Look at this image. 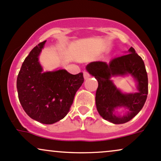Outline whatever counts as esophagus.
Masks as SVG:
<instances>
[{"mask_svg": "<svg viewBox=\"0 0 161 161\" xmlns=\"http://www.w3.org/2000/svg\"><path fill=\"white\" fill-rule=\"evenodd\" d=\"M84 77L85 80H86V79H88L89 77H90V74H89L87 71H84Z\"/></svg>", "mask_w": 161, "mask_h": 161, "instance_id": "34e87169", "label": "esophagus"}]
</instances>
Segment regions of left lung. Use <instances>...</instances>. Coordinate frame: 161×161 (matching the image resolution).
<instances>
[{
    "label": "left lung",
    "instance_id": "obj_1",
    "mask_svg": "<svg viewBox=\"0 0 161 161\" xmlns=\"http://www.w3.org/2000/svg\"><path fill=\"white\" fill-rule=\"evenodd\" d=\"M86 69L98 80L96 108L105 120L114 124H124L133 119L144 106L148 91V75L142 58L133 47H130L127 54L113 58L109 63L92 62ZM129 74L137 82L138 92L124 94L116 87L110 78ZM118 107L126 108L128 111L123 116L117 115L115 110Z\"/></svg>",
    "mask_w": 161,
    "mask_h": 161
}]
</instances>
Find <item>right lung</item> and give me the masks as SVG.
<instances>
[{"mask_svg":"<svg viewBox=\"0 0 161 161\" xmlns=\"http://www.w3.org/2000/svg\"><path fill=\"white\" fill-rule=\"evenodd\" d=\"M45 43L34 47L24 60L16 87L26 114L41 124H52L69 113L75 93L84 80L82 72L71 75L65 69L43 72L39 55Z\"/></svg>","mask_w":161,"mask_h":161,"instance_id":"add662e5","label":"right lung"}]
</instances>
